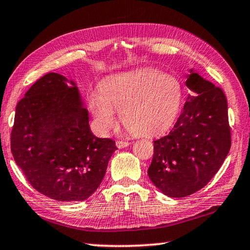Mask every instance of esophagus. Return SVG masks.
Returning a JSON list of instances; mask_svg holds the SVG:
<instances>
[{
  "mask_svg": "<svg viewBox=\"0 0 250 250\" xmlns=\"http://www.w3.org/2000/svg\"><path fill=\"white\" fill-rule=\"evenodd\" d=\"M129 145H130V142H129V141L118 140V141L116 142V146H117V147H119V149H121V147H125V146H128Z\"/></svg>",
  "mask_w": 250,
  "mask_h": 250,
  "instance_id": "1",
  "label": "esophagus"
}]
</instances>
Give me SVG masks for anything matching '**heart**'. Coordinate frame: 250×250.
<instances>
[{"label": "heart", "mask_w": 250, "mask_h": 250, "mask_svg": "<svg viewBox=\"0 0 250 250\" xmlns=\"http://www.w3.org/2000/svg\"><path fill=\"white\" fill-rule=\"evenodd\" d=\"M99 92L88 97V108L101 132L116 125L118 110L122 124L133 134L161 133L175 121L183 100L179 80L156 69L111 76L100 83Z\"/></svg>", "instance_id": "obj_1"}]
</instances>
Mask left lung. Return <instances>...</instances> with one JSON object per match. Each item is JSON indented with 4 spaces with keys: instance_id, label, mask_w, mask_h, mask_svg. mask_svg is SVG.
Returning a JSON list of instances; mask_svg holds the SVG:
<instances>
[{
    "instance_id": "obj_1",
    "label": "left lung",
    "mask_w": 250,
    "mask_h": 250,
    "mask_svg": "<svg viewBox=\"0 0 250 250\" xmlns=\"http://www.w3.org/2000/svg\"><path fill=\"white\" fill-rule=\"evenodd\" d=\"M186 86L194 91L170 133L153 141L147 175L170 197L191 195L218 172L231 146L225 94L192 73Z\"/></svg>"
}]
</instances>
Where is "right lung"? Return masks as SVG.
Returning a JSON list of instances; mask_svg holds the SVG:
<instances>
[{
	"label": "right lung",
	"instance_id": "obj_1",
	"mask_svg": "<svg viewBox=\"0 0 250 250\" xmlns=\"http://www.w3.org/2000/svg\"><path fill=\"white\" fill-rule=\"evenodd\" d=\"M88 119L77 87L56 73L44 75L19 101L11 151L36 191L76 202L98 188L117 146L95 137Z\"/></svg>",
	"mask_w": 250,
	"mask_h": 250
}]
</instances>
